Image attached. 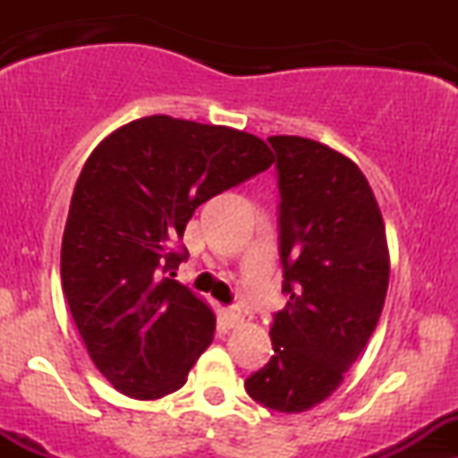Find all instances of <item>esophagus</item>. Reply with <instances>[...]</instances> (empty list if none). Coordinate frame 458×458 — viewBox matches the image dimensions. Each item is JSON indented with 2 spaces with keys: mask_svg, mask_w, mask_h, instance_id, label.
Listing matches in <instances>:
<instances>
[{
  "mask_svg": "<svg viewBox=\"0 0 458 458\" xmlns=\"http://www.w3.org/2000/svg\"><path fill=\"white\" fill-rule=\"evenodd\" d=\"M224 318H225V326H228V327H237L239 323L243 321L242 312H239L237 308H228V310L224 312Z\"/></svg>",
  "mask_w": 458,
  "mask_h": 458,
  "instance_id": "obj_1",
  "label": "esophagus"
}]
</instances>
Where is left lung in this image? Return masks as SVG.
Masks as SVG:
<instances>
[{"label":"left lung","instance_id":"8db88e82","mask_svg":"<svg viewBox=\"0 0 458 458\" xmlns=\"http://www.w3.org/2000/svg\"><path fill=\"white\" fill-rule=\"evenodd\" d=\"M267 141L290 299L272 321V359L246 378V392L294 414L326 401L366 348L386 303L390 252L378 203L352 159L306 137Z\"/></svg>","mask_w":458,"mask_h":458}]
</instances>
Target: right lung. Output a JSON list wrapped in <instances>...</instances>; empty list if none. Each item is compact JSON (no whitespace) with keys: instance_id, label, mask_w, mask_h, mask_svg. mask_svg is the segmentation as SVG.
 <instances>
[{"instance_id":"obj_1","label":"right lung","mask_w":458,"mask_h":458,"mask_svg":"<svg viewBox=\"0 0 458 458\" xmlns=\"http://www.w3.org/2000/svg\"><path fill=\"white\" fill-rule=\"evenodd\" d=\"M275 155L250 132L168 114L110 132L77 179L62 239V285L97 370L131 399L186 383L212 344L215 312L174 270L192 212L267 170Z\"/></svg>"}]
</instances>
